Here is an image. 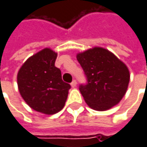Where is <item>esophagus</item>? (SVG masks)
Returning <instances> with one entry per match:
<instances>
[{
    "label": "esophagus",
    "instance_id": "34e87169",
    "mask_svg": "<svg viewBox=\"0 0 147 147\" xmlns=\"http://www.w3.org/2000/svg\"><path fill=\"white\" fill-rule=\"evenodd\" d=\"M76 85H77V81H76L75 80H74L71 82V86H72V87H75Z\"/></svg>",
    "mask_w": 147,
    "mask_h": 147
}]
</instances>
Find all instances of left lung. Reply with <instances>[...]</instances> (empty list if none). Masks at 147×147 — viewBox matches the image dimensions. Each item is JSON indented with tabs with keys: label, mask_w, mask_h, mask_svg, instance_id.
<instances>
[{
	"label": "left lung",
	"mask_w": 147,
	"mask_h": 147,
	"mask_svg": "<svg viewBox=\"0 0 147 147\" xmlns=\"http://www.w3.org/2000/svg\"><path fill=\"white\" fill-rule=\"evenodd\" d=\"M86 78L80 85L86 103L93 110H106L117 105L129 83L127 66L109 50L96 47L77 55Z\"/></svg>",
	"instance_id": "8db88e82"
}]
</instances>
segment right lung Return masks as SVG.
Returning a JSON list of instances; mask_svg holds the SVG:
<instances>
[{"instance_id":"right-lung-1","label":"right lung","mask_w":147,"mask_h":147,"mask_svg":"<svg viewBox=\"0 0 147 147\" xmlns=\"http://www.w3.org/2000/svg\"><path fill=\"white\" fill-rule=\"evenodd\" d=\"M57 54L44 49L30 57L18 73V86L23 99L34 110L53 115L61 110L71 86L61 79L55 66Z\"/></svg>"}]
</instances>
